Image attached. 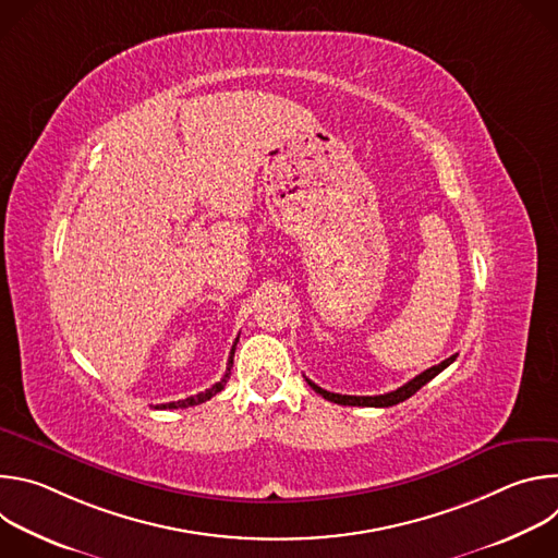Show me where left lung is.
<instances>
[{"label": "left lung", "mask_w": 558, "mask_h": 558, "mask_svg": "<svg viewBox=\"0 0 558 558\" xmlns=\"http://www.w3.org/2000/svg\"><path fill=\"white\" fill-rule=\"evenodd\" d=\"M454 360H457V353H454V355H450L448 360H444L441 364L426 368L424 373H420L417 377H413L411 381H407L404 386H400L397 390H390V392H384V395H362V397H360V395H340V392H329V390L320 388L317 384H313L311 379H306V384H308L317 395H323L325 400H329V402H333V404H342V407H375V409H388V407H395V404H400V402L409 400L411 395H415L424 384H428L435 375H439V373H441L446 366H450Z\"/></svg>", "instance_id": "obj_1"}]
</instances>
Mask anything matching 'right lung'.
Masks as SVG:
<instances>
[{"label": "right lung", "instance_id": "obj_1", "mask_svg": "<svg viewBox=\"0 0 558 558\" xmlns=\"http://www.w3.org/2000/svg\"><path fill=\"white\" fill-rule=\"evenodd\" d=\"M235 344H238V338H235V342H233V347H231V353H229V360H227V371H225V375H222V379H220V381H216L211 388H207V390H203V392H198V395L185 397V400H179V402H170V404H156L154 409H161V411H168V409H187V407H196V404H203V402L211 400V397H214L216 392H220V390L225 388V384H227V379H229V375H231V366H233V351H235Z\"/></svg>", "mask_w": 558, "mask_h": 558}]
</instances>
